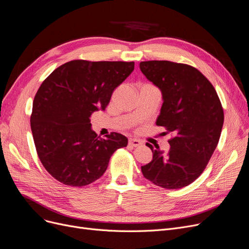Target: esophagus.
<instances>
[{"instance_id":"1","label":"esophagus","mask_w":249,"mask_h":249,"mask_svg":"<svg viewBox=\"0 0 249 249\" xmlns=\"http://www.w3.org/2000/svg\"><path fill=\"white\" fill-rule=\"evenodd\" d=\"M128 144L130 145V146H132V147H136V146L142 145V142H140V140L136 139V138H130V139H129V142H128Z\"/></svg>"}]
</instances>
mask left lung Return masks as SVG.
I'll return each instance as SVG.
<instances>
[{
    "label": "left lung",
    "mask_w": 249,
    "mask_h": 249,
    "mask_svg": "<svg viewBox=\"0 0 249 249\" xmlns=\"http://www.w3.org/2000/svg\"><path fill=\"white\" fill-rule=\"evenodd\" d=\"M139 68L161 92L156 124L174 135L166 154L146 143L154 157L142 167L143 177L166 189L185 187L200 176L218 145L224 124L220 99L212 83L189 65L145 61Z\"/></svg>",
    "instance_id": "1"
}]
</instances>
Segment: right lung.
<instances>
[{
	"label": "right lung",
	"instance_id": "obj_1",
	"mask_svg": "<svg viewBox=\"0 0 249 249\" xmlns=\"http://www.w3.org/2000/svg\"><path fill=\"white\" fill-rule=\"evenodd\" d=\"M134 70V62L74 60L53 70L32 105L30 125L42 166L65 185L81 187L101 178L112 155L128 144L113 132L101 138L89 117L105 111L112 93Z\"/></svg>",
	"mask_w": 249,
	"mask_h": 249
}]
</instances>
